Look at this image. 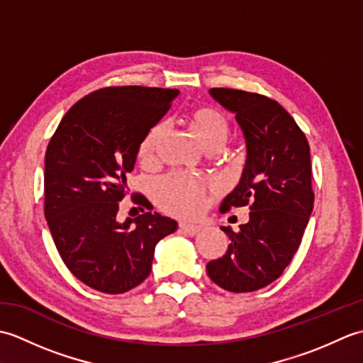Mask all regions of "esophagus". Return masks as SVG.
<instances>
[{"instance_id": "1", "label": "esophagus", "mask_w": 363, "mask_h": 363, "mask_svg": "<svg viewBox=\"0 0 363 363\" xmlns=\"http://www.w3.org/2000/svg\"><path fill=\"white\" fill-rule=\"evenodd\" d=\"M203 228L199 225H191V223H181L179 225V230L184 234H189V235H196L199 230Z\"/></svg>"}]
</instances>
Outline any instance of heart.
Segmentation results:
<instances>
[{
    "label": "heart",
    "instance_id": "b5f03b06",
    "mask_svg": "<svg viewBox=\"0 0 363 363\" xmlns=\"http://www.w3.org/2000/svg\"><path fill=\"white\" fill-rule=\"evenodd\" d=\"M190 128L206 150L217 145H225L229 134V123L225 115L212 107H199L189 115ZM164 123L152 126L138 146V159L151 162L165 135ZM207 184L182 173H173L160 179L154 187V198L168 213L179 217H194L206 203Z\"/></svg>",
    "mask_w": 363,
    "mask_h": 363
}]
</instances>
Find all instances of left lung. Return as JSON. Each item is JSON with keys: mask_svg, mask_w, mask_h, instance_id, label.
I'll list each match as a JSON object with an SVG mask.
<instances>
[{"mask_svg": "<svg viewBox=\"0 0 363 363\" xmlns=\"http://www.w3.org/2000/svg\"><path fill=\"white\" fill-rule=\"evenodd\" d=\"M211 96L235 115L246 145L240 182L220 211L250 204V221L233 230L225 256L206 269L221 289L256 291L279 277L298 251L313 209L311 148L284 107L259 94L211 89Z\"/></svg>", "mask_w": 363, "mask_h": 363, "instance_id": "left-lung-1", "label": "left lung"}]
</instances>
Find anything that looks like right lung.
I'll use <instances>...</instances> for the list:
<instances>
[{
	"label": "right lung",
	"mask_w": 363,
	"mask_h": 363,
	"mask_svg": "<svg viewBox=\"0 0 363 363\" xmlns=\"http://www.w3.org/2000/svg\"><path fill=\"white\" fill-rule=\"evenodd\" d=\"M177 95L176 89H99L64 115L50 140L45 218L67 268L98 291L117 295L142 284L156 245L177 229L157 212L117 220L138 146Z\"/></svg>",
	"instance_id": "add662e5"
}]
</instances>
